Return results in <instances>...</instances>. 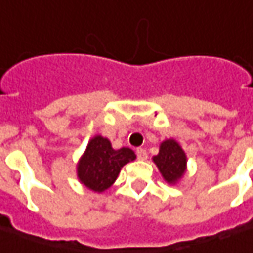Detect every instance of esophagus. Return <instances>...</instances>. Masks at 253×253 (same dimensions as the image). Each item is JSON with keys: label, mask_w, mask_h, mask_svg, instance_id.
Returning <instances> with one entry per match:
<instances>
[{"label": "esophagus", "mask_w": 253, "mask_h": 253, "mask_svg": "<svg viewBox=\"0 0 253 253\" xmlns=\"http://www.w3.org/2000/svg\"><path fill=\"white\" fill-rule=\"evenodd\" d=\"M136 155H137V159H139V160H146V159H147V152H146V149H143V147H139V149L136 150Z\"/></svg>", "instance_id": "34e87169"}]
</instances>
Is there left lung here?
Returning a JSON list of instances; mask_svg holds the SVG:
<instances>
[{
	"mask_svg": "<svg viewBox=\"0 0 253 253\" xmlns=\"http://www.w3.org/2000/svg\"><path fill=\"white\" fill-rule=\"evenodd\" d=\"M165 180L176 183L186 170V155L174 140H166L160 144L159 155L153 157Z\"/></svg>",
	"mask_w": 253,
	"mask_h": 253,
	"instance_id": "left-lung-1",
	"label": "left lung"
}]
</instances>
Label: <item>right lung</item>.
Returning <instances> with one entry per match:
<instances>
[{
  "mask_svg": "<svg viewBox=\"0 0 253 253\" xmlns=\"http://www.w3.org/2000/svg\"><path fill=\"white\" fill-rule=\"evenodd\" d=\"M134 159L136 155L131 149L122 147L114 150L107 139L96 136L85 149V153L79 163L77 174L82 183L88 189L103 192L114 183L120 169Z\"/></svg>",
  "mask_w": 253,
  "mask_h": 253,
  "instance_id": "1",
  "label": "right lung"
}]
</instances>
